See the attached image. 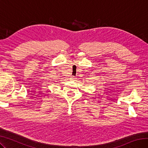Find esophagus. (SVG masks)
<instances>
[{
  "label": "esophagus",
  "mask_w": 148,
  "mask_h": 148,
  "mask_svg": "<svg viewBox=\"0 0 148 148\" xmlns=\"http://www.w3.org/2000/svg\"><path fill=\"white\" fill-rule=\"evenodd\" d=\"M70 79L71 80H75V77H71Z\"/></svg>",
  "instance_id": "34e87169"
}]
</instances>
